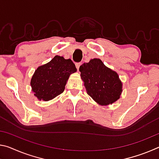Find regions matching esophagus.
I'll list each match as a JSON object with an SVG mask.
<instances>
[{
    "mask_svg": "<svg viewBox=\"0 0 159 159\" xmlns=\"http://www.w3.org/2000/svg\"><path fill=\"white\" fill-rule=\"evenodd\" d=\"M80 66V62H77V63H76V68H77L78 70H79Z\"/></svg>",
    "mask_w": 159,
    "mask_h": 159,
    "instance_id": "esophagus-1",
    "label": "esophagus"
}]
</instances>
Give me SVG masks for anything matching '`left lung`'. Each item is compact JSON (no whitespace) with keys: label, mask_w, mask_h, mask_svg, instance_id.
<instances>
[{"label":"left lung","mask_w":159,"mask_h":159,"mask_svg":"<svg viewBox=\"0 0 159 159\" xmlns=\"http://www.w3.org/2000/svg\"><path fill=\"white\" fill-rule=\"evenodd\" d=\"M80 76L89 95L101 105L112 104L119 99L122 83L116 72L104 65L99 59H93L80 66Z\"/></svg>","instance_id":"obj_1"}]
</instances>
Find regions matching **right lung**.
Returning a JSON list of instances; mask_svg holds the SVG:
<instances>
[{
	"label": "right lung",
	"mask_w": 159,
	"mask_h": 159,
	"mask_svg": "<svg viewBox=\"0 0 159 159\" xmlns=\"http://www.w3.org/2000/svg\"><path fill=\"white\" fill-rule=\"evenodd\" d=\"M71 60L56 55L50 62L39 66L31 80L34 95L48 101L62 93L70 74L76 71Z\"/></svg>",
	"instance_id": "1"
}]
</instances>
